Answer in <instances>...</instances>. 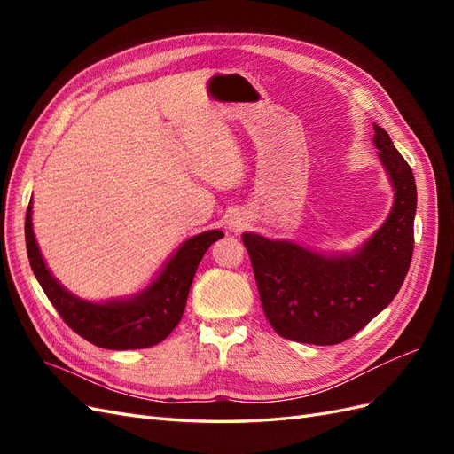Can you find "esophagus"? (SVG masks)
<instances>
[{
	"label": "esophagus",
	"instance_id": "obj_1",
	"mask_svg": "<svg viewBox=\"0 0 454 454\" xmlns=\"http://www.w3.org/2000/svg\"><path fill=\"white\" fill-rule=\"evenodd\" d=\"M242 227H244V223H242V219H231V223H229V229L232 231V232H239V231H242Z\"/></svg>",
	"mask_w": 454,
	"mask_h": 454
}]
</instances>
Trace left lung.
I'll return each mask as SVG.
<instances>
[{
    "label": "left lung",
    "mask_w": 454,
    "mask_h": 454,
    "mask_svg": "<svg viewBox=\"0 0 454 454\" xmlns=\"http://www.w3.org/2000/svg\"><path fill=\"white\" fill-rule=\"evenodd\" d=\"M373 129L395 200L387 222L358 254L325 257L294 242L242 235L263 312L284 339L339 345L387 309L407 277L415 248V176L388 132L375 122Z\"/></svg>",
    "instance_id": "left-lung-1"
}]
</instances>
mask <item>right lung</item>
Masks as SVG:
<instances>
[{
    "label": "right lung",
    "instance_id": "obj_1",
    "mask_svg": "<svg viewBox=\"0 0 454 454\" xmlns=\"http://www.w3.org/2000/svg\"><path fill=\"white\" fill-rule=\"evenodd\" d=\"M24 235L32 270L52 307L59 310L60 318L77 335L96 347L130 350L157 345L180 324L189 287L195 278L200 259L215 240L223 237V232L208 231L189 239L180 246V250L174 254L159 278L145 292L129 301H114V303L102 305L77 299L52 278L35 244L32 231V202L26 210Z\"/></svg>",
    "mask_w": 454,
    "mask_h": 454
}]
</instances>
